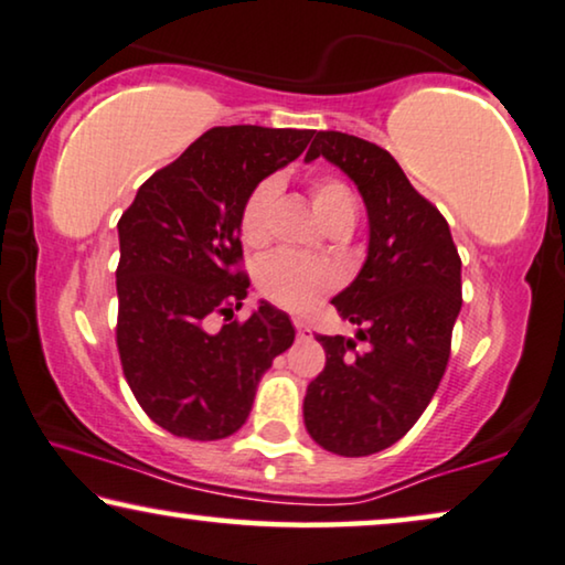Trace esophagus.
<instances>
[{
	"mask_svg": "<svg viewBox=\"0 0 565 565\" xmlns=\"http://www.w3.org/2000/svg\"><path fill=\"white\" fill-rule=\"evenodd\" d=\"M294 328H297V335L301 338V340H307V338H312V330H309V324L305 322V320H294Z\"/></svg>",
	"mask_w": 565,
	"mask_h": 565,
	"instance_id": "1",
	"label": "esophagus"
}]
</instances>
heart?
<instances>
[{"mask_svg": "<svg viewBox=\"0 0 565 565\" xmlns=\"http://www.w3.org/2000/svg\"><path fill=\"white\" fill-rule=\"evenodd\" d=\"M312 206L324 225L332 227L338 222H355V196L351 186L340 179H317L312 184ZM276 202V181H260L253 189L241 212V237L248 248H260L268 241V220ZM258 289L268 301L291 312H305L322 294H328L338 284V276L330 266L320 260H307L291 253H274L260 260Z\"/></svg>", "mask_w": 565, "mask_h": 565, "instance_id": "b5f03b06", "label": "heart"}]
</instances>
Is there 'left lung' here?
Returning <instances> with one entry per match:
<instances>
[{
  "label": "left lung",
  "mask_w": 565,
  "mask_h": 565,
  "mask_svg": "<svg viewBox=\"0 0 565 565\" xmlns=\"http://www.w3.org/2000/svg\"><path fill=\"white\" fill-rule=\"evenodd\" d=\"M328 158L359 186L369 212V256L332 299L353 338L317 335L324 369L305 396L317 445L345 458L371 456L409 433L450 359L460 305V258L450 227L376 142L315 132L305 161ZM365 352H355L358 340Z\"/></svg>",
  "instance_id": "8db88e82"
}]
</instances>
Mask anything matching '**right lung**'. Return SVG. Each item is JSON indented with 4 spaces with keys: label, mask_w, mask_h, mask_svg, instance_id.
<instances>
[{
    "label": "right lung",
    "mask_w": 565,
    "mask_h": 565,
    "mask_svg": "<svg viewBox=\"0 0 565 565\" xmlns=\"http://www.w3.org/2000/svg\"><path fill=\"white\" fill-rule=\"evenodd\" d=\"M315 130L212 127L138 189L117 222V351L142 412L177 438L222 440L245 425L258 381L294 343L289 315L248 297L241 212L253 189L301 156Z\"/></svg>",
    "instance_id": "1"
}]
</instances>
